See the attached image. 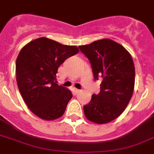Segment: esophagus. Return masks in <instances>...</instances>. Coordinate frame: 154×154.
Listing matches in <instances>:
<instances>
[{
  "instance_id": "1",
  "label": "esophagus",
  "mask_w": 154,
  "mask_h": 154,
  "mask_svg": "<svg viewBox=\"0 0 154 154\" xmlns=\"http://www.w3.org/2000/svg\"><path fill=\"white\" fill-rule=\"evenodd\" d=\"M74 92L76 94H78L79 92H81V90H79V89H77V88H74Z\"/></svg>"
}]
</instances>
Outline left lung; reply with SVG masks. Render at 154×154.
I'll list each match as a JSON object with an SVG mask.
<instances>
[{
    "label": "left lung",
    "instance_id": "8db88e82",
    "mask_svg": "<svg viewBox=\"0 0 154 154\" xmlns=\"http://www.w3.org/2000/svg\"><path fill=\"white\" fill-rule=\"evenodd\" d=\"M79 49L91 64L94 80L102 77L99 94L84 106L89 121L105 124L124 112L133 96L135 66L129 53L122 45L109 38L80 45Z\"/></svg>",
    "mask_w": 154,
    "mask_h": 154
}]
</instances>
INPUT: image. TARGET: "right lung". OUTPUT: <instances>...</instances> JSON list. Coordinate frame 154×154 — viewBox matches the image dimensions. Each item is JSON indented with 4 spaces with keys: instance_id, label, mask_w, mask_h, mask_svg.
Instances as JSON below:
<instances>
[{
    "instance_id": "add662e5",
    "label": "right lung",
    "mask_w": 154,
    "mask_h": 154,
    "mask_svg": "<svg viewBox=\"0 0 154 154\" xmlns=\"http://www.w3.org/2000/svg\"><path fill=\"white\" fill-rule=\"evenodd\" d=\"M75 45H63L45 37L29 42L16 60L18 90L31 112L44 120H54L64 114L72 98L71 91L57 84L59 66L77 54Z\"/></svg>"
}]
</instances>
